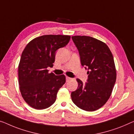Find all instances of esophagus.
Masks as SVG:
<instances>
[{
	"mask_svg": "<svg viewBox=\"0 0 134 134\" xmlns=\"http://www.w3.org/2000/svg\"><path fill=\"white\" fill-rule=\"evenodd\" d=\"M71 79H71V77H68V76H66V81L67 82L70 81V80H71Z\"/></svg>",
	"mask_w": 134,
	"mask_h": 134,
	"instance_id": "1",
	"label": "esophagus"
}]
</instances>
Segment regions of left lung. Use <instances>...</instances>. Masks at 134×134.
<instances>
[{
  "instance_id": "obj_1",
  "label": "left lung",
  "mask_w": 134,
  "mask_h": 134,
  "mask_svg": "<svg viewBox=\"0 0 134 134\" xmlns=\"http://www.w3.org/2000/svg\"><path fill=\"white\" fill-rule=\"evenodd\" d=\"M71 38L79 51L81 65L88 70L85 85L76 79L78 87L71 92V99L83 110L96 111L110 97L116 81L113 56L105 43L94 38L77 35Z\"/></svg>"
}]
</instances>
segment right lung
<instances>
[{
  "label": "right lung",
  "mask_w": 134,
  "mask_h": 134,
  "mask_svg": "<svg viewBox=\"0 0 134 134\" xmlns=\"http://www.w3.org/2000/svg\"><path fill=\"white\" fill-rule=\"evenodd\" d=\"M70 36L46 35L33 39L21 53L19 65V83L23 99L30 107L44 109L52 105L58 90L65 82L64 75L49 73L55 52L66 46Z\"/></svg>",
  "instance_id": "add662e5"
}]
</instances>
